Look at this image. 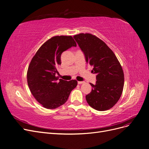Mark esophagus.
I'll return each instance as SVG.
<instances>
[{"label":"esophagus","mask_w":149,"mask_h":149,"mask_svg":"<svg viewBox=\"0 0 149 149\" xmlns=\"http://www.w3.org/2000/svg\"><path fill=\"white\" fill-rule=\"evenodd\" d=\"M83 83H84V81H78V84H83Z\"/></svg>","instance_id":"1"}]
</instances>
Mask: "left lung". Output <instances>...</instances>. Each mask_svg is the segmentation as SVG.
<instances>
[{
  "instance_id": "left-lung-1",
  "label": "left lung",
  "mask_w": 149,
  "mask_h": 149,
  "mask_svg": "<svg viewBox=\"0 0 149 149\" xmlns=\"http://www.w3.org/2000/svg\"><path fill=\"white\" fill-rule=\"evenodd\" d=\"M84 52L86 62L92 66L97 74L96 84H90L92 91L86 95L87 102L92 108L106 111L120 99L124 86V74L120 62L107 45L91 33H79L73 37Z\"/></svg>"
}]
</instances>
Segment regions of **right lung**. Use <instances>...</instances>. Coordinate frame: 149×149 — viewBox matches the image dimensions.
<instances>
[{"label":"right lung","instance_id":"add662e5","mask_svg":"<svg viewBox=\"0 0 149 149\" xmlns=\"http://www.w3.org/2000/svg\"><path fill=\"white\" fill-rule=\"evenodd\" d=\"M72 46H76V43L71 36L53 37L40 47L29 65L27 79L30 91L46 109L63 104L78 85L76 80H58L56 76L62 53Z\"/></svg>","mask_w":149,"mask_h":149}]
</instances>
